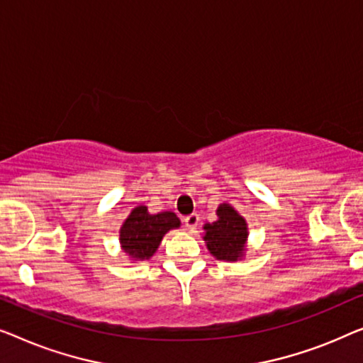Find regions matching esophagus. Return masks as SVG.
I'll return each mask as SVG.
<instances>
[{
    "label": "esophagus",
    "mask_w": 363,
    "mask_h": 363,
    "mask_svg": "<svg viewBox=\"0 0 363 363\" xmlns=\"http://www.w3.org/2000/svg\"><path fill=\"white\" fill-rule=\"evenodd\" d=\"M199 220H201V218H199L197 213H191V216L184 218V225H186L189 230H194V228L199 225Z\"/></svg>",
    "instance_id": "obj_1"
}]
</instances>
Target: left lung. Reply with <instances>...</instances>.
<instances>
[{
    "label": "left lung",
    "instance_id": "1",
    "mask_svg": "<svg viewBox=\"0 0 363 363\" xmlns=\"http://www.w3.org/2000/svg\"><path fill=\"white\" fill-rule=\"evenodd\" d=\"M217 217L216 222L203 225L207 250L223 262L242 259L248 238L247 222L230 203H220L217 208Z\"/></svg>",
    "mask_w": 363,
    "mask_h": 363
}]
</instances>
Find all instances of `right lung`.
Masks as SVG:
<instances>
[{"mask_svg": "<svg viewBox=\"0 0 363 363\" xmlns=\"http://www.w3.org/2000/svg\"><path fill=\"white\" fill-rule=\"evenodd\" d=\"M179 227L181 220L174 212L150 213L146 206H138L120 228L121 250L135 262L150 259L156 253L162 237Z\"/></svg>", "mask_w": 363, "mask_h": 363, "instance_id": "right-lung-1", "label": "right lung"}]
</instances>
